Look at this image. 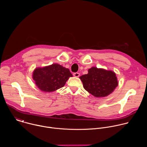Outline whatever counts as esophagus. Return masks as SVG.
<instances>
[{
    "mask_svg": "<svg viewBox=\"0 0 147 147\" xmlns=\"http://www.w3.org/2000/svg\"><path fill=\"white\" fill-rule=\"evenodd\" d=\"M73 76L74 77H78L80 76V73H73Z\"/></svg>",
    "mask_w": 147,
    "mask_h": 147,
    "instance_id": "34e87169",
    "label": "esophagus"
}]
</instances>
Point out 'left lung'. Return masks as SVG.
Returning a JSON list of instances; mask_svg holds the SVG:
<instances>
[{"label": "left lung", "instance_id": "left-lung-1", "mask_svg": "<svg viewBox=\"0 0 147 147\" xmlns=\"http://www.w3.org/2000/svg\"><path fill=\"white\" fill-rule=\"evenodd\" d=\"M88 74L80 77L84 89L96 98L107 96L118 86L116 73L112 70L92 67Z\"/></svg>", "mask_w": 147, "mask_h": 147}]
</instances>
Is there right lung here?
Instances as JSON below:
<instances>
[{
    "instance_id": "obj_1",
    "label": "right lung",
    "mask_w": 147,
    "mask_h": 147,
    "mask_svg": "<svg viewBox=\"0 0 147 147\" xmlns=\"http://www.w3.org/2000/svg\"><path fill=\"white\" fill-rule=\"evenodd\" d=\"M71 77L73 75L69 69L57 63L36 67L32 73L36 87L45 92H52L63 87Z\"/></svg>"
}]
</instances>
